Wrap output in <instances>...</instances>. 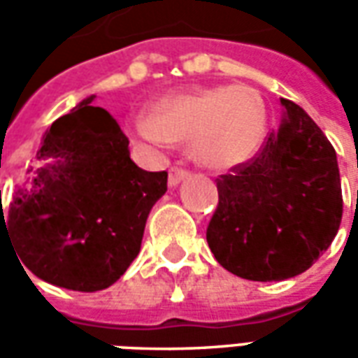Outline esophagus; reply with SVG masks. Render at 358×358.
I'll return each mask as SVG.
<instances>
[{"instance_id":"34e87169","label":"esophagus","mask_w":358,"mask_h":358,"mask_svg":"<svg viewBox=\"0 0 358 358\" xmlns=\"http://www.w3.org/2000/svg\"><path fill=\"white\" fill-rule=\"evenodd\" d=\"M189 174H187V171H184V169H178V166H172L171 171H169V186L174 187L178 186L182 180H186Z\"/></svg>"}]
</instances>
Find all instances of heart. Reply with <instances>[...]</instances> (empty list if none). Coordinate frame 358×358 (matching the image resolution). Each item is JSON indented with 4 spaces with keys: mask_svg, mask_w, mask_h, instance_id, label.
Masks as SVG:
<instances>
[{
    "mask_svg": "<svg viewBox=\"0 0 358 358\" xmlns=\"http://www.w3.org/2000/svg\"><path fill=\"white\" fill-rule=\"evenodd\" d=\"M266 124L263 95L251 86L234 84L164 95L151 107V117L134 120V132L151 145L189 141L195 163L226 172L259 153Z\"/></svg>",
    "mask_w": 358,
    "mask_h": 358,
    "instance_id": "obj_1",
    "label": "heart"
}]
</instances>
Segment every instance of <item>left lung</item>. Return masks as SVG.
Listing matches in <instances>:
<instances>
[{
  "instance_id": "1",
  "label": "left lung",
  "mask_w": 358,
  "mask_h": 358,
  "mask_svg": "<svg viewBox=\"0 0 358 358\" xmlns=\"http://www.w3.org/2000/svg\"><path fill=\"white\" fill-rule=\"evenodd\" d=\"M280 103V128L249 163L217 180L218 207L207 228L218 263L253 282H282L310 268L343 213L331 143L297 103Z\"/></svg>"
}]
</instances>
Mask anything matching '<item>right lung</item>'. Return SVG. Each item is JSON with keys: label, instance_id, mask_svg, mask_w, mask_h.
Instances as JSON below:
<instances>
[{"label": "right lung", "instance_id": "add662e5", "mask_svg": "<svg viewBox=\"0 0 358 358\" xmlns=\"http://www.w3.org/2000/svg\"><path fill=\"white\" fill-rule=\"evenodd\" d=\"M94 99L45 130L38 166L0 218L20 266L74 292H99L124 274L169 178L134 163L128 138Z\"/></svg>", "mask_w": 358, "mask_h": 358}]
</instances>
